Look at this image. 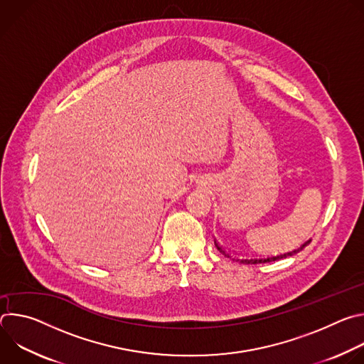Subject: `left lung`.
<instances>
[{
	"mask_svg": "<svg viewBox=\"0 0 364 364\" xmlns=\"http://www.w3.org/2000/svg\"><path fill=\"white\" fill-rule=\"evenodd\" d=\"M311 239L306 240L305 243H302L301 246H298L296 249H292V250H288V252H284V253H279V255H274V256H242V255H236V253H232L226 249H223L216 240H215V245L218 247V250L220 253H223L226 257H230L232 261H236L239 264H246V265H252V264H267V262H274V261H279V259H284V257H288V256H292L298 252H301L306 245H309Z\"/></svg>",
	"mask_w": 364,
	"mask_h": 364,
	"instance_id": "1",
	"label": "left lung"
}]
</instances>
